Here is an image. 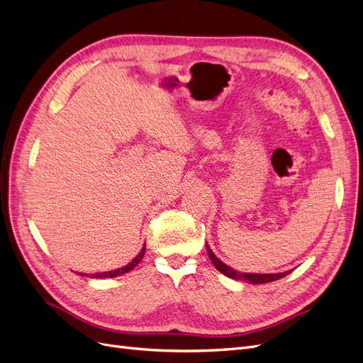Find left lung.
I'll use <instances>...</instances> for the list:
<instances>
[{
  "label": "left lung",
  "mask_w": 363,
  "mask_h": 363,
  "mask_svg": "<svg viewBox=\"0 0 363 363\" xmlns=\"http://www.w3.org/2000/svg\"><path fill=\"white\" fill-rule=\"evenodd\" d=\"M207 248V255H208V257H211V260H212V263L215 265V268L218 269V271H221L224 276H227V277H230V279H235V280H240V281H247V283H251V284H263V283H269V281H274V280H279V279H281V277H284V276H288L289 274V271H286V272H279V274H247V272H239V271H236V269H233V268H230V267H227L225 263H223L221 260H219L213 252H212V250L208 248V245L206 247Z\"/></svg>",
  "instance_id": "1"
}]
</instances>
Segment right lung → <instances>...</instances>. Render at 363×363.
I'll return each mask as SVG.
<instances>
[{"label": "right lung", "mask_w": 363, "mask_h": 363, "mask_svg": "<svg viewBox=\"0 0 363 363\" xmlns=\"http://www.w3.org/2000/svg\"><path fill=\"white\" fill-rule=\"evenodd\" d=\"M144 255H145V245L142 247V250H140V252L139 255L131 260L130 263H127L125 267H123V268H118V269H113V271H107V272H98V274H94L92 277H96V279H104V277H118V276H121V274H124V272H128V271H131L133 269L138 263L142 260V257H144ZM82 276V274H80Z\"/></svg>", "instance_id": "obj_1"}]
</instances>
